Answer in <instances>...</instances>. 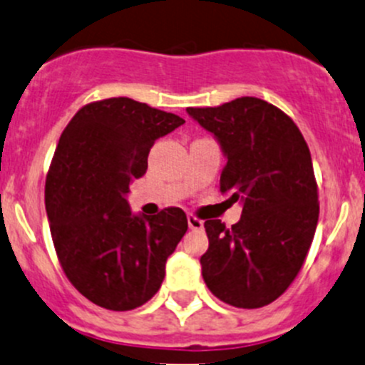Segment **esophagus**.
Here are the masks:
<instances>
[{"mask_svg": "<svg viewBox=\"0 0 365 365\" xmlns=\"http://www.w3.org/2000/svg\"><path fill=\"white\" fill-rule=\"evenodd\" d=\"M187 222H189L190 230H197V232H201V230H203V221H201V219H197L196 215L190 214L189 217H187Z\"/></svg>", "mask_w": 365, "mask_h": 365, "instance_id": "1", "label": "esophagus"}]
</instances>
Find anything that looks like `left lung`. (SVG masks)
Returning a JSON list of instances; mask_svg holds the SVG:
<instances>
[{
	"label": "left lung",
	"mask_w": 365,
	"mask_h": 365,
	"mask_svg": "<svg viewBox=\"0 0 365 365\" xmlns=\"http://www.w3.org/2000/svg\"><path fill=\"white\" fill-rule=\"evenodd\" d=\"M187 114L221 146V192L242 207L232 228L205 221L203 280L221 302L260 309L298 277L316 233L319 203L309 146L287 114L258 98Z\"/></svg>",
	"instance_id": "obj_1"
}]
</instances>
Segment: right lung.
<instances>
[{
	"mask_svg": "<svg viewBox=\"0 0 365 365\" xmlns=\"http://www.w3.org/2000/svg\"><path fill=\"white\" fill-rule=\"evenodd\" d=\"M183 123L130 98H110L80 108L60 135L46 178L53 244L71 284L103 309L125 312L150 302L189 228L182 208L133 214L126 200L155 140Z\"/></svg>",
	"mask_w": 365,
	"mask_h": 365,
	"instance_id": "1",
	"label": "right lung"
}]
</instances>
